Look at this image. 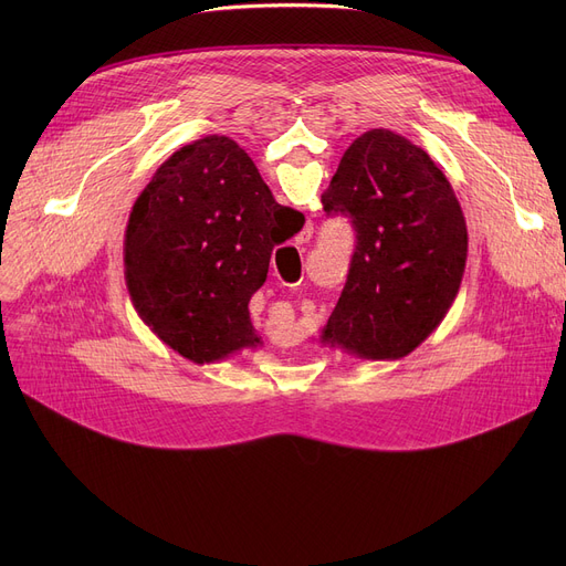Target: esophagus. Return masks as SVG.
Wrapping results in <instances>:
<instances>
[{
  "label": "esophagus",
  "mask_w": 566,
  "mask_h": 566,
  "mask_svg": "<svg viewBox=\"0 0 566 566\" xmlns=\"http://www.w3.org/2000/svg\"><path fill=\"white\" fill-rule=\"evenodd\" d=\"M312 235H314V224L312 222H307L305 227H303V231L295 235V243L298 245H305V243H310L312 241Z\"/></svg>",
  "instance_id": "1"
}]
</instances>
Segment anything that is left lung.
I'll list each match as a JSON object with an SVG mask.
<instances>
[{"label": "left lung", "mask_w": 566, "mask_h": 566, "mask_svg": "<svg viewBox=\"0 0 566 566\" xmlns=\"http://www.w3.org/2000/svg\"><path fill=\"white\" fill-rule=\"evenodd\" d=\"M321 201L358 238L321 344L360 360L406 358L461 289L468 227L450 181L424 148L371 128L346 148Z\"/></svg>", "instance_id": "left-lung-1"}]
</instances>
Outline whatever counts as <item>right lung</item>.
Listing matches in <instances>:
<instances>
[{
    "mask_svg": "<svg viewBox=\"0 0 566 566\" xmlns=\"http://www.w3.org/2000/svg\"><path fill=\"white\" fill-rule=\"evenodd\" d=\"M275 206L252 158L224 135L178 148L137 197L126 286L137 316L178 355L208 365L261 344L248 305L282 243Z\"/></svg>",
    "mask_w": 566,
    "mask_h": 566,
    "instance_id": "1",
    "label": "right lung"
}]
</instances>
